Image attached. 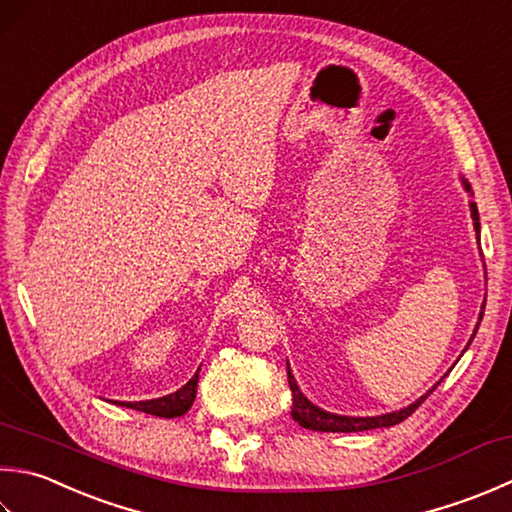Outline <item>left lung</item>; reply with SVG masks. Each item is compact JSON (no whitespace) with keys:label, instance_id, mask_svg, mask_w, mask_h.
<instances>
[{"label":"left lung","instance_id":"8db88e82","mask_svg":"<svg viewBox=\"0 0 512 512\" xmlns=\"http://www.w3.org/2000/svg\"><path fill=\"white\" fill-rule=\"evenodd\" d=\"M464 188L470 193V184L466 179H462ZM470 215H473V224L477 230V239H479V213H477V206L475 202H470ZM484 317V304H482V313H479V322H482ZM479 328V324H477ZM477 333V330H475ZM473 333V337H475ZM473 342V339H470ZM468 342V344H470ZM288 370V386H290V393H293V410H290V415H293L295 422L299 426H304L308 430H319V433H359V430H373V428H384V426H395L399 422H404L406 417H410L415 413V410L422 406L424 399L433 393L437 388V384L428 390L424 397H419L415 404H410L402 410H395V413H386V415H379V417H346V415H335V413H328V410H322L319 406H315L313 402H308L304 397L302 390H299L297 382L293 373H290V366L286 364Z\"/></svg>","mask_w":512,"mask_h":512}]
</instances>
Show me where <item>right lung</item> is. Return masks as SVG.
Returning <instances> with one entry per match:
<instances>
[{
    "label": "right lung",
    "mask_w": 512,
    "mask_h": 512,
    "mask_svg": "<svg viewBox=\"0 0 512 512\" xmlns=\"http://www.w3.org/2000/svg\"><path fill=\"white\" fill-rule=\"evenodd\" d=\"M197 382H199V368H197V373L193 375V379H188L186 386H182L179 390H175V393H170L166 397L148 399V402H115V404L142 410V413L155 415V417H168V419L170 417H182L195 402Z\"/></svg>",
    "instance_id": "add662e5"
}]
</instances>
